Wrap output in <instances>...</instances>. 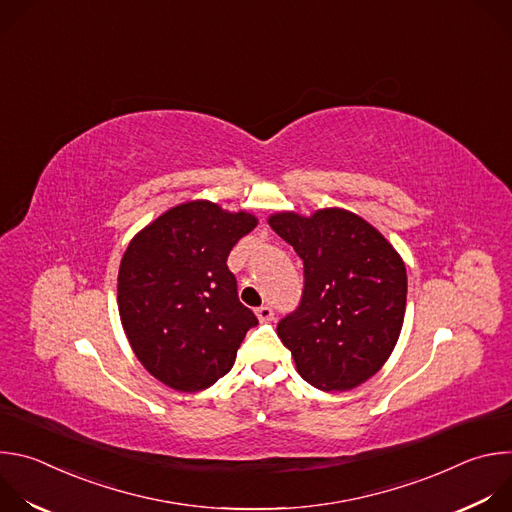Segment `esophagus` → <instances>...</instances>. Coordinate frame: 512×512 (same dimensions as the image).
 <instances>
[{"label": "esophagus", "mask_w": 512, "mask_h": 512, "mask_svg": "<svg viewBox=\"0 0 512 512\" xmlns=\"http://www.w3.org/2000/svg\"><path fill=\"white\" fill-rule=\"evenodd\" d=\"M255 314H257V318H259V322H269V320H273V310H271L269 306L257 308Z\"/></svg>", "instance_id": "1"}]
</instances>
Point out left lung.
Wrapping results in <instances>:
<instances>
[{"label": "left lung", "mask_w": 512, "mask_h": 512, "mask_svg": "<svg viewBox=\"0 0 512 512\" xmlns=\"http://www.w3.org/2000/svg\"><path fill=\"white\" fill-rule=\"evenodd\" d=\"M269 227L304 261L300 306L277 324L304 381L350 391L381 371L405 318L407 271L393 245L344 208L275 212Z\"/></svg>", "instance_id": "obj_1"}]
</instances>
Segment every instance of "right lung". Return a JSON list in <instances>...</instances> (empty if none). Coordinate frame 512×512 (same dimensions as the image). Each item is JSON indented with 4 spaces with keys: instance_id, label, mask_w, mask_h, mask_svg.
Returning a JSON list of instances; mask_svg holds the SVG:
<instances>
[{
    "instance_id": "obj_1",
    "label": "right lung",
    "mask_w": 512,
    "mask_h": 512,
    "mask_svg": "<svg viewBox=\"0 0 512 512\" xmlns=\"http://www.w3.org/2000/svg\"><path fill=\"white\" fill-rule=\"evenodd\" d=\"M255 227L245 210L192 200L131 239L117 277L119 316L135 356L164 385L208 389L233 369L247 330L259 324L227 265Z\"/></svg>"
}]
</instances>
